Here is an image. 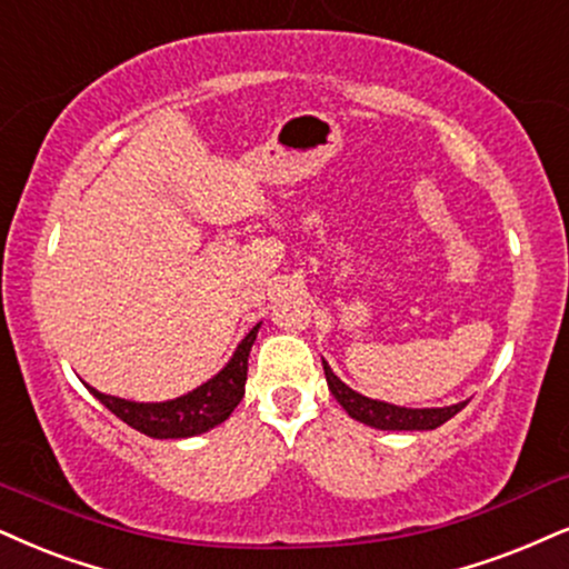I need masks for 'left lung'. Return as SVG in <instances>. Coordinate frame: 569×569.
I'll use <instances>...</instances> for the list:
<instances>
[{
  "label": "left lung",
  "mask_w": 569,
  "mask_h": 569,
  "mask_svg": "<svg viewBox=\"0 0 569 569\" xmlns=\"http://www.w3.org/2000/svg\"><path fill=\"white\" fill-rule=\"evenodd\" d=\"M321 363H325L329 392L338 398V403L348 411V417L361 425L375 427V430H435V427L446 425L448 419L456 417L467 406V401H459L453 406H440V409H406V406L377 401V398H367L353 388H348L325 359H321Z\"/></svg>",
  "instance_id": "1"
}]
</instances>
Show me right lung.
Masks as SVG:
<instances>
[{"label":"right lung","mask_w":569,"mask_h":569,"mask_svg":"<svg viewBox=\"0 0 569 569\" xmlns=\"http://www.w3.org/2000/svg\"><path fill=\"white\" fill-rule=\"evenodd\" d=\"M258 329H261V325H256L244 335V340L237 346L231 359L227 361V367L219 375H213L208 382L184 392V396L171 398V401L139 403L126 401V398L118 396H104V392L89 388V385L87 388L104 409L113 411L121 422L144 432L147 438H194V435H202L213 430L216 425L227 422L229 413L242 401L244 380H248V356L252 342H256Z\"/></svg>","instance_id":"right-lung-1"}]
</instances>
